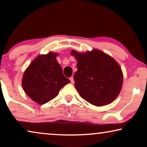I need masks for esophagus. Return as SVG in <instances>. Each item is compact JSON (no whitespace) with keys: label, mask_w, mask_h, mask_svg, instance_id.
Returning a JSON list of instances; mask_svg holds the SVG:
<instances>
[{"label":"esophagus","mask_w":147,"mask_h":147,"mask_svg":"<svg viewBox=\"0 0 147 147\" xmlns=\"http://www.w3.org/2000/svg\"><path fill=\"white\" fill-rule=\"evenodd\" d=\"M70 81H71V84H74V77H71L69 78Z\"/></svg>","instance_id":"esophagus-1"}]
</instances>
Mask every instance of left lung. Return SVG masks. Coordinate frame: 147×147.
Here are the masks:
<instances>
[{
  "instance_id": "left-lung-1",
  "label": "left lung",
  "mask_w": 147,
  "mask_h": 147,
  "mask_svg": "<svg viewBox=\"0 0 147 147\" xmlns=\"http://www.w3.org/2000/svg\"><path fill=\"white\" fill-rule=\"evenodd\" d=\"M71 54L78 61L74 81L80 96L96 106L112 103L123 84V74L118 62L96 49L85 53L72 50Z\"/></svg>"
}]
</instances>
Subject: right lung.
Wrapping results in <instances>:
<instances>
[{"label":"right lung","instance_id":"add662e5","mask_svg":"<svg viewBox=\"0 0 147 147\" xmlns=\"http://www.w3.org/2000/svg\"><path fill=\"white\" fill-rule=\"evenodd\" d=\"M58 53L49 52L38 55L24 72L22 86L27 95L34 102L44 104L53 99L59 90L69 84L56 57Z\"/></svg>","mask_w":147,"mask_h":147}]
</instances>
